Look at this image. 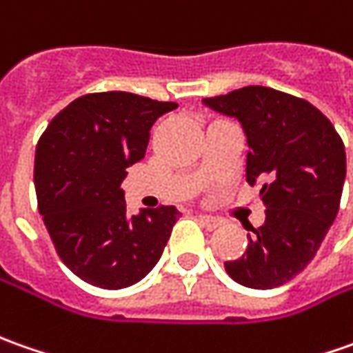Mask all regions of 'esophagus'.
Returning a JSON list of instances; mask_svg holds the SVG:
<instances>
[{"label": "esophagus", "instance_id": "esophagus-1", "mask_svg": "<svg viewBox=\"0 0 353 353\" xmlns=\"http://www.w3.org/2000/svg\"><path fill=\"white\" fill-rule=\"evenodd\" d=\"M199 223L207 230H214V228H219L221 226V221L216 219V216H211V214H199Z\"/></svg>", "mask_w": 353, "mask_h": 353}]
</instances>
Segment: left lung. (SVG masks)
<instances>
[{"mask_svg": "<svg viewBox=\"0 0 353 353\" xmlns=\"http://www.w3.org/2000/svg\"><path fill=\"white\" fill-rule=\"evenodd\" d=\"M211 109L236 117L248 142L246 181H260L263 225L246 252L225 261L240 285L274 289L299 275L321 248L340 207L346 150L328 117L291 93L246 85L205 97Z\"/></svg>", "mask_w": 353, "mask_h": 353, "instance_id": "left-lung-1", "label": "left lung"}]
</instances>
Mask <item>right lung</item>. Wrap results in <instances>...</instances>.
Wrapping results in <instances>:
<instances>
[{
	"label": "right lung",
	"mask_w": 353,
	"mask_h": 353,
	"mask_svg": "<svg viewBox=\"0 0 353 353\" xmlns=\"http://www.w3.org/2000/svg\"><path fill=\"white\" fill-rule=\"evenodd\" d=\"M176 107L128 92L85 93L39 139V211L60 260L90 285H132L164 252L179 211L160 205L128 216L121 183L144 158L156 119Z\"/></svg>",
	"instance_id": "add662e5"
}]
</instances>
